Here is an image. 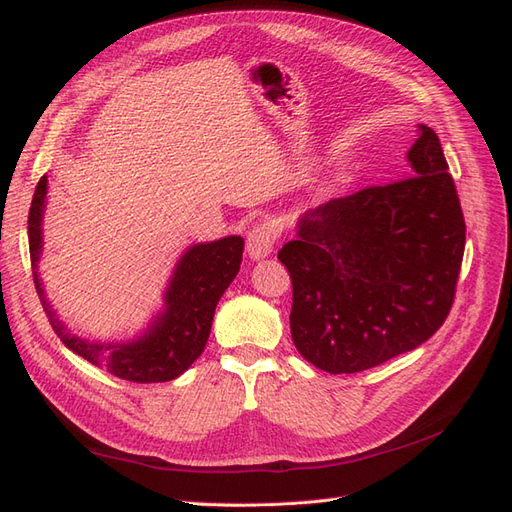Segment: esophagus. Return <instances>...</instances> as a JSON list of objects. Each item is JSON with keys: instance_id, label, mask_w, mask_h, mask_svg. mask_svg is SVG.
I'll return each mask as SVG.
<instances>
[{"instance_id": "obj_1", "label": "esophagus", "mask_w": 512, "mask_h": 512, "mask_svg": "<svg viewBox=\"0 0 512 512\" xmlns=\"http://www.w3.org/2000/svg\"><path fill=\"white\" fill-rule=\"evenodd\" d=\"M277 239V226L269 220L256 224L247 235V254L252 260H262L273 252V243Z\"/></svg>"}]
</instances>
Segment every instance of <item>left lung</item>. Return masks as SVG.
<instances>
[{
	"mask_svg": "<svg viewBox=\"0 0 512 512\" xmlns=\"http://www.w3.org/2000/svg\"><path fill=\"white\" fill-rule=\"evenodd\" d=\"M410 175L305 211L280 258L290 333L329 374H356L436 333L455 299L466 222L438 134L418 123Z\"/></svg>",
	"mask_w": 512,
	"mask_h": 512,
	"instance_id": "left-lung-1",
	"label": "left lung"
}]
</instances>
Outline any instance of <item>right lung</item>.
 Returning <instances> with one entry per match:
<instances>
[{"label":"right lung","instance_id":"obj_1","mask_svg":"<svg viewBox=\"0 0 512 512\" xmlns=\"http://www.w3.org/2000/svg\"><path fill=\"white\" fill-rule=\"evenodd\" d=\"M46 194H49V177L44 175L36 185L32 207H29L27 235L34 284L57 337L74 354L121 380L149 384L179 378L205 350L215 307L239 273L243 239L232 235L211 243L190 245L170 275L164 292V307L138 337L128 342L85 339L70 333L66 324L57 318L42 288L38 260L42 256Z\"/></svg>","mask_w":512,"mask_h":512}]
</instances>
